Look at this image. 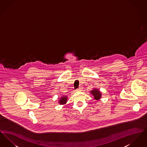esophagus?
<instances>
[{
  "instance_id": "34e87169",
  "label": "esophagus",
  "mask_w": 147,
  "mask_h": 147,
  "mask_svg": "<svg viewBox=\"0 0 147 147\" xmlns=\"http://www.w3.org/2000/svg\"><path fill=\"white\" fill-rule=\"evenodd\" d=\"M82 87H79L78 89H76V91H82Z\"/></svg>"
}]
</instances>
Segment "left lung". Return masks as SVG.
<instances>
[{"label": "left lung", "mask_w": 147, "mask_h": 147, "mask_svg": "<svg viewBox=\"0 0 147 147\" xmlns=\"http://www.w3.org/2000/svg\"><path fill=\"white\" fill-rule=\"evenodd\" d=\"M91 94L94 96V99L98 100L101 97V94L98 89H94L91 91Z\"/></svg>", "instance_id": "8db88e82"}]
</instances>
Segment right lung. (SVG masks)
<instances>
[{
    "mask_svg": "<svg viewBox=\"0 0 147 147\" xmlns=\"http://www.w3.org/2000/svg\"><path fill=\"white\" fill-rule=\"evenodd\" d=\"M67 96H62V98H60L59 102V104L61 105H64L66 104V102H67Z\"/></svg>",
    "mask_w": 147,
    "mask_h": 147,
    "instance_id": "obj_1",
    "label": "right lung"
}]
</instances>
